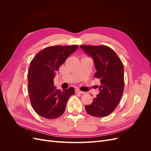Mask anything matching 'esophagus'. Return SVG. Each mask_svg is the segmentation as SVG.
Returning <instances> with one entry per match:
<instances>
[{
    "label": "esophagus",
    "mask_w": 151,
    "mask_h": 151,
    "mask_svg": "<svg viewBox=\"0 0 151 151\" xmlns=\"http://www.w3.org/2000/svg\"><path fill=\"white\" fill-rule=\"evenodd\" d=\"M76 92L77 93H79V94H84L85 93L84 92V91H81V90H79V89H77L76 90Z\"/></svg>",
    "instance_id": "obj_1"
}]
</instances>
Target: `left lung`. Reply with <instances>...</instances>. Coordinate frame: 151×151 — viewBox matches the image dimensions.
Wrapping results in <instances>:
<instances>
[{
  "mask_svg": "<svg viewBox=\"0 0 151 151\" xmlns=\"http://www.w3.org/2000/svg\"><path fill=\"white\" fill-rule=\"evenodd\" d=\"M80 47L93 59L96 69L94 77L101 83L99 93L93 99L92 104L86 105V110L93 116H107L115 110L123 93V63L116 53L107 46L81 45Z\"/></svg>",
  "mask_w": 151,
  "mask_h": 151,
  "instance_id": "8db88e82",
  "label": "left lung"
}]
</instances>
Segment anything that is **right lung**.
Masks as SVG:
<instances>
[{"instance_id":"1","label":"right lung","mask_w":151,"mask_h":151,"mask_svg":"<svg viewBox=\"0 0 151 151\" xmlns=\"http://www.w3.org/2000/svg\"><path fill=\"white\" fill-rule=\"evenodd\" d=\"M77 48V45L48 47L31 60L28 72V91L32 106L40 116L54 119L64 113L68 99L75 90L72 87L57 90L53 79L62 63Z\"/></svg>"}]
</instances>
